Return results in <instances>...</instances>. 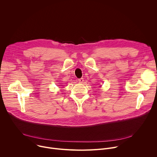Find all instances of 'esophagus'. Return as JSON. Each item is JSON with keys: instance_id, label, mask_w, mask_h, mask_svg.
I'll list each match as a JSON object with an SVG mask.
<instances>
[{"instance_id": "esophagus-1", "label": "esophagus", "mask_w": 157, "mask_h": 157, "mask_svg": "<svg viewBox=\"0 0 157 157\" xmlns=\"http://www.w3.org/2000/svg\"><path fill=\"white\" fill-rule=\"evenodd\" d=\"M78 81L79 83H82L83 81H84V79L83 78H80V79H78Z\"/></svg>"}]
</instances>
